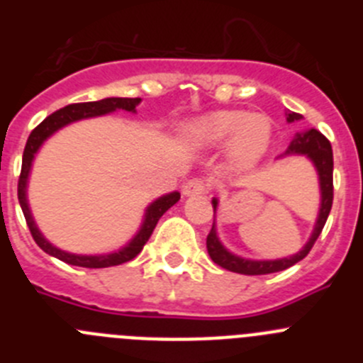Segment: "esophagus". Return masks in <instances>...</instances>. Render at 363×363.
<instances>
[{
    "label": "esophagus",
    "instance_id": "obj_1",
    "mask_svg": "<svg viewBox=\"0 0 363 363\" xmlns=\"http://www.w3.org/2000/svg\"><path fill=\"white\" fill-rule=\"evenodd\" d=\"M182 191H184L185 196H198V194H203L207 191V184H205L203 179H191V182H187L182 187Z\"/></svg>",
    "mask_w": 363,
    "mask_h": 363
}]
</instances>
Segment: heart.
<instances>
[{"instance_id": "b5f03b06", "label": "heart", "mask_w": 363, "mask_h": 363, "mask_svg": "<svg viewBox=\"0 0 363 363\" xmlns=\"http://www.w3.org/2000/svg\"><path fill=\"white\" fill-rule=\"evenodd\" d=\"M272 123L265 114L236 108L213 111L184 127L185 142L200 149H216L225 141L227 162L236 171H249L267 152Z\"/></svg>"}]
</instances>
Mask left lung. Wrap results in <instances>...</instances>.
<instances>
[{
	"instance_id": "1",
	"label": "left lung",
	"mask_w": 363,
	"mask_h": 363,
	"mask_svg": "<svg viewBox=\"0 0 363 363\" xmlns=\"http://www.w3.org/2000/svg\"><path fill=\"white\" fill-rule=\"evenodd\" d=\"M285 116H287V121H289V123H293V121H300L301 118H303L301 114H296V112H291V111L285 112ZM287 156H306V158L314 165L316 172H318V184H320L318 218H316V221H314V229L313 233H311L306 245L301 247L296 255L287 256V258H278V259L243 258V256L230 252L229 249L220 242L216 233V220H214L213 229H211L209 236H207V251H209V256L214 264L227 269V271L238 272V274L256 277V274H271V272L285 271V269H289L291 265L298 264L300 259H303L307 255H309L314 242L318 240L320 233H322L323 225H325L327 216H329L333 207V149L329 140H327L322 133H318L316 129H309V130H303V133H298L296 136H294L293 142H291V145L287 147V150H285L284 154H280V158H287ZM218 203H220L218 198H213L214 218H216Z\"/></svg>"
}]
</instances>
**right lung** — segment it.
Returning a JSON list of instances; mask_svg holds the SVG:
<instances>
[{
  "instance_id": "obj_1",
  "label": "right lung",
  "mask_w": 363,
  "mask_h": 363,
  "mask_svg": "<svg viewBox=\"0 0 363 363\" xmlns=\"http://www.w3.org/2000/svg\"><path fill=\"white\" fill-rule=\"evenodd\" d=\"M140 104H142V98H105L99 99V101H89V104L67 105V107L60 108V111L52 112L50 116L45 118L36 129L30 133V136H28L27 140V145H25L23 150L21 176H19L18 182V200L19 205H21V211H23L25 220H27L28 229H30L32 238H34V242H36L47 255L62 259V262H65V264L69 265H78V267L86 269H101L125 264V262L136 258V256L142 252L143 245L149 242L150 234H152L154 227H156L160 218H162L167 211L171 209L172 205L178 203V191L169 192V194H163V196L156 198L152 203L147 205L142 225H140V229H138V233L134 234L133 238L129 240V243H125L121 249L107 252V255H74V252L63 251V249L52 245L49 240L45 238L43 233H41L40 227L36 225V221H34V216H32L30 205H28L27 198L28 176H30L32 171V162L36 158V154L38 150L41 149V145H43L54 133H57V130L67 127V125L74 123V121L86 120V118L105 116V114H111V112L116 111L136 112V107Z\"/></svg>"
}]
</instances>
